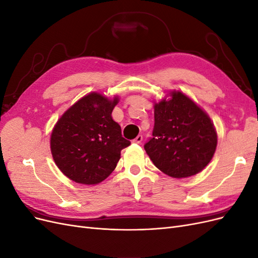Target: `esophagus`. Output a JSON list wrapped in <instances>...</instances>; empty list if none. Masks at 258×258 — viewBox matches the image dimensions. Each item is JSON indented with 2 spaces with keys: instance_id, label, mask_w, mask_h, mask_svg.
Listing matches in <instances>:
<instances>
[{
  "instance_id": "34e87169",
  "label": "esophagus",
  "mask_w": 258,
  "mask_h": 258,
  "mask_svg": "<svg viewBox=\"0 0 258 258\" xmlns=\"http://www.w3.org/2000/svg\"><path fill=\"white\" fill-rule=\"evenodd\" d=\"M142 141H143V137H142L141 135H139V136L134 140V142L137 143V144H141Z\"/></svg>"
}]
</instances>
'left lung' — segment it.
I'll return each instance as SVG.
<instances>
[{
	"mask_svg": "<svg viewBox=\"0 0 258 258\" xmlns=\"http://www.w3.org/2000/svg\"><path fill=\"white\" fill-rule=\"evenodd\" d=\"M156 103L153 136L144 145L154 165L169 176L197 174L212 159L217 145L210 117L179 91Z\"/></svg>",
	"mask_w": 258,
	"mask_h": 258,
	"instance_id": "8db88e82",
	"label": "left lung"
}]
</instances>
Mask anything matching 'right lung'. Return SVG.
Masks as SVG:
<instances>
[{
  "label": "right lung",
  "mask_w": 258,
  "mask_h": 258,
  "mask_svg": "<svg viewBox=\"0 0 258 258\" xmlns=\"http://www.w3.org/2000/svg\"><path fill=\"white\" fill-rule=\"evenodd\" d=\"M118 98L108 100L89 93L69 108L54 126L50 148L54 162L72 181L86 185L102 182L120 159L122 148L130 141L112 112Z\"/></svg>",
  "instance_id": "1"
}]
</instances>
